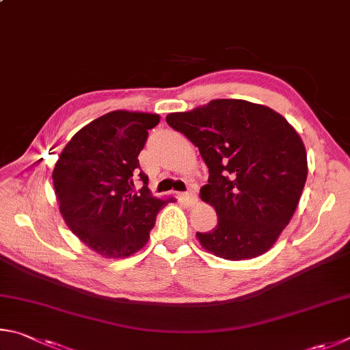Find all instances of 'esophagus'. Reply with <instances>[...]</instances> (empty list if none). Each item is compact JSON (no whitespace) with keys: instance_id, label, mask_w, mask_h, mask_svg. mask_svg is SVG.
<instances>
[{"instance_id":"esophagus-1","label":"esophagus","mask_w":350,"mask_h":350,"mask_svg":"<svg viewBox=\"0 0 350 350\" xmlns=\"http://www.w3.org/2000/svg\"><path fill=\"white\" fill-rule=\"evenodd\" d=\"M180 198H181L183 201H186V203H189V204L197 203V193H195L193 191H189V192H183V193H180Z\"/></svg>"}]
</instances>
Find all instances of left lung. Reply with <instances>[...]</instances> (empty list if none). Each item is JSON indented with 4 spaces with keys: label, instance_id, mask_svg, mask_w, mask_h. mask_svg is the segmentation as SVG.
<instances>
[{
    "label": "left lung",
    "instance_id": "1",
    "mask_svg": "<svg viewBox=\"0 0 350 350\" xmlns=\"http://www.w3.org/2000/svg\"><path fill=\"white\" fill-rule=\"evenodd\" d=\"M198 147L209 167L200 197L218 223L197 232L200 244L224 260L267 252L295 212L308 178L301 138L284 116L244 100H213L165 116Z\"/></svg>",
    "mask_w": 350,
    "mask_h": 350
}]
</instances>
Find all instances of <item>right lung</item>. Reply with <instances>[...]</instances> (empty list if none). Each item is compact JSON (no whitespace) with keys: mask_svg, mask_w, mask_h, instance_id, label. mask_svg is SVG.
<instances>
[{"mask_svg":"<svg viewBox=\"0 0 350 350\" xmlns=\"http://www.w3.org/2000/svg\"><path fill=\"white\" fill-rule=\"evenodd\" d=\"M159 115L113 110L73 135L52 178L69 229L104 258H126L143 249L159 209L172 201L152 197L138 155ZM145 186L134 192L133 181Z\"/></svg>","mask_w":350,"mask_h":350,"instance_id":"obj_1","label":"right lung"}]
</instances>
